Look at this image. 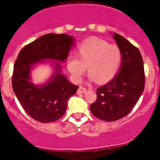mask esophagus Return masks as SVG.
<instances>
[{
  "label": "esophagus",
  "instance_id": "34e87169",
  "mask_svg": "<svg viewBox=\"0 0 160 160\" xmlns=\"http://www.w3.org/2000/svg\"><path fill=\"white\" fill-rule=\"evenodd\" d=\"M86 92H87V89H86L85 87H81V86H80V87H79V89H77V94H82Z\"/></svg>",
  "mask_w": 160,
  "mask_h": 160
}]
</instances>
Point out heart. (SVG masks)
<instances>
[{
  "label": "heart",
  "instance_id": "heart-1",
  "mask_svg": "<svg viewBox=\"0 0 160 160\" xmlns=\"http://www.w3.org/2000/svg\"><path fill=\"white\" fill-rule=\"evenodd\" d=\"M77 55H70L66 65L72 79L80 82L87 70L89 78L98 83L110 81L117 75L122 62V53L116 45H109L99 38H89L76 49Z\"/></svg>",
  "mask_w": 160,
  "mask_h": 160
}]
</instances>
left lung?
<instances>
[{"mask_svg":"<svg viewBox=\"0 0 160 160\" xmlns=\"http://www.w3.org/2000/svg\"><path fill=\"white\" fill-rule=\"evenodd\" d=\"M113 38L122 51V65L111 81L97 89V98L90 106L92 115L106 122L117 121L128 115L140 99L145 84L140 51L118 33Z\"/></svg>","mask_w":160,"mask_h":160,"instance_id":"left-lung-1","label":"left lung"}]
</instances>
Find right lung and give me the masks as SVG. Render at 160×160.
Returning <instances> with one entry per match:
<instances>
[{"mask_svg": "<svg viewBox=\"0 0 160 160\" xmlns=\"http://www.w3.org/2000/svg\"><path fill=\"white\" fill-rule=\"evenodd\" d=\"M74 44L72 36L66 34H45L24 46L13 66L12 87L22 108L35 120L53 122L64 115L68 101L76 93L78 86L68 81L61 73V65L55 62V72L45 85L36 86L30 81L33 64L44 59L64 62Z\"/></svg>", "mask_w": 160, "mask_h": 160, "instance_id": "obj_1", "label": "right lung"}]
</instances>
